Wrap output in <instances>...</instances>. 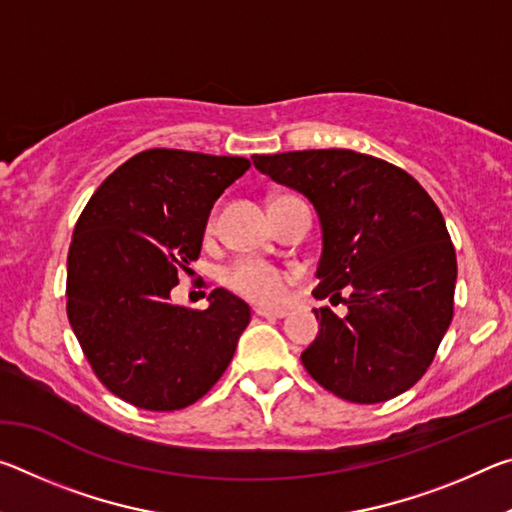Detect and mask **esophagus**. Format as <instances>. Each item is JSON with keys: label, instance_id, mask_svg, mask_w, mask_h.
<instances>
[{"label": "esophagus", "instance_id": "esophagus-1", "mask_svg": "<svg viewBox=\"0 0 512 512\" xmlns=\"http://www.w3.org/2000/svg\"><path fill=\"white\" fill-rule=\"evenodd\" d=\"M255 314L262 318H284L289 311L287 309H271V307H255Z\"/></svg>", "mask_w": 512, "mask_h": 512}]
</instances>
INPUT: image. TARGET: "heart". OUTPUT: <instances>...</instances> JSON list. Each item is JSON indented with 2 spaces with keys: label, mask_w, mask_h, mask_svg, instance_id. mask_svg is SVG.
Wrapping results in <instances>:
<instances>
[{
  "label": "heart",
  "mask_w": 512,
  "mask_h": 512,
  "mask_svg": "<svg viewBox=\"0 0 512 512\" xmlns=\"http://www.w3.org/2000/svg\"><path fill=\"white\" fill-rule=\"evenodd\" d=\"M214 223L216 212L207 219V235L214 230ZM287 282L289 275L284 273L282 268L268 262H259V259H241V262L232 264L228 271H225V284H228L232 291H237L239 296H244L248 300L266 302V305H271V302H277L284 296Z\"/></svg>",
  "instance_id": "heart-1"
}]
</instances>
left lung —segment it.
Returning a JSON list of instances; mask_svg holds the SVG:
<instances>
[{
  "label": "left lung",
  "instance_id": "8db88e82",
  "mask_svg": "<svg viewBox=\"0 0 512 512\" xmlns=\"http://www.w3.org/2000/svg\"><path fill=\"white\" fill-rule=\"evenodd\" d=\"M253 164L314 205L323 230L314 296L348 305L345 318L314 309L320 329L302 366L348 402L409 391L454 316L456 253L436 203L404 169L350 149L253 155Z\"/></svg>",
  "mask_w": 512,
  "mask_h": 512
}]
</instances>
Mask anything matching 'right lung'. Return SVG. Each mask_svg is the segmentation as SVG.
Wrapping results in <instances>:
<instances>
[{
  "label": "right lung",
  "instance_id": "add662e5",
  "mask_svg": "<svg viewBox=\"0 0 512 512\" xmlns=\"http://www.w3.org/2000/svg\"><path fill=\"white\" fill-rule=\"evenodd\" d=\"M250 160L178 149L133 155L103 180L67 255V318L94 375L146 411H178L210 391L235 357L250 307L214 289L210 307L171 305L194 273L214 201Z\"/></svg>",
  "mask_w": 512,
  "mask_h": 512
}]
</instances>
